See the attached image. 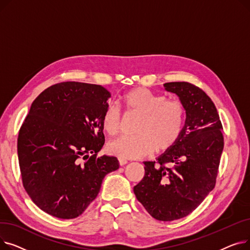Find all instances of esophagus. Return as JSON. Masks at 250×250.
Returning a JSON list of instances; mask_svg holds the SVG:
<instances>
[{"instance_id": "esophagus-1", "label": "esophagus", "mask_w": 250, "mask_h": 250, "mask_svg": "<svg viewBox=\"0 0 250 250\" xmlns=\"http://www.w3.org/2000/svg\"><path fill=\"white\" fill-rule=\"evenodd\" d=\"M118 162H120V165H121V166H124V165H125V164L127 163V161H126L125 159H122V158L118 159Z\"/></svg>"}]
</instances>
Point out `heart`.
I'll list each match as a JSON object with an SVG mask.
<instances>
[{"mask_svg":"<svg viewBox=\"0 0 250 250\" xmlns=\"http://www.w3.org/2000/svg\"><path fill=\"white\" fill-rule=\"evenodd\" d=\"M121 103L128 113L140 114L136 136L121 137L108 144V152L122 159L144 158L171 149L179 140L186 124V108L179 100L167 99L165 95L138 87L121 97ZM102 128L114 137L121 132L122 113L109 104L102 115Z\"/></svg>","mask_w":250,"mask_h":250,"instance_id":"obj_1","label":"heart"}]
</instances>
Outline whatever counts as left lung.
I'll use <instances>...</instances> for the list:
<instances>
[{
    "instance_id": "left-lung-1",
    "label": "left lung",
    "mask_w": 250,
    "mask_h": 250,
    "mask_svg": "<svg viewBox=\"0 0 250 250\" xmlns=\"http://www.w3.org/2000/svg\"><path fill=\"white\" fill-rule=\"evenodd\" d=\"M164 87L185 105L186 125L171 149L144 162L145 176L134 192L153 218L173 221L190 214L215 188L224 138L215 104L200 87L188 82Z\"/></svg>"
}]
</instances>
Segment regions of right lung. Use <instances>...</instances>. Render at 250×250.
I'll use <instances>...</instances> for the list:
<instances>
[{
	"instance_id": "add662e5",
	"label": "right lung",
	"mask_w": 250,
	"mask_h": 250,
	"mask_svg": "<svg viewBox=\"0 0 250 250\" xmlns=\"http://www.w3.org/2000/svg\"><path fill=\"white\" fill-rule=\"evenodd\" d=\"M110 97L100 85L62 82L32 102L19 130L18 160L26 192L48 215L80 216L96 199L104 176L120 167L115 157L98 156Z\"/></svg>"
}]
</instances>
